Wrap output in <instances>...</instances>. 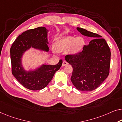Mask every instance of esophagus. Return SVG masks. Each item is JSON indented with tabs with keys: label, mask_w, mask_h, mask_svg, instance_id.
<instances>
[{
	"label": "esophagus",
	"mask_w": 122,
	"mask_h": 122,
	"mask_svg": "<svg viewBox=\"0 0 122 122\" xmlns=\"http://www.w3.org/2000/svg\"><path fill=\"white\" fill-rule=\"evenodd\" d=\"M68 64V63L66 61H63V62H62V66H66V65H67Z\"/></svg>",
	"instance_id": "obj_1"
}]
</instances>
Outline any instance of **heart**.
Returning a JSON list of instances; mask_svg holds the SVG:
<instances>
[{"label":"heart","instance_id":"b5f03b06","mask_svg":"<svg viewBox=\"0 0 122 122\" xmlns=\"http://www.w3.org/2000/svg\"><path fill=\"white\" fill-rule=\"evenodd\" d=\"M84 44V40L83 38L68 36L56 41L55 48L58 51H63L68 49L69 54H74L81 50Z\"/></svg>","mask_w":122,"mask_h":122}]
</instances>
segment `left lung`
Segmentation results:
<instances>
[{"label":"left lung","mask_w":122,"mask_h":122,"mask_svg":"<svg viewBox=\"0 0 122 122\" xmlns=\"http://www.w3.org/2000/svg\"><path fill=\"white\" fill-rule=\"evenodd\" d=\"M81 34L94 38L81 51L65 56L73 67L71 80L78 90L89 92L96 89L107 78L110 73L111 51L101 36L77 27Z\"/></svg>","instance_id":"left-lung-1"}]
</instances>
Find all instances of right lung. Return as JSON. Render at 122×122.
<instances>
[{
    "mask_svg": "<svg viewBox=\"0 0 122 122\" xmlns=\"http://www.w3.org/2000/svg\"><path fill=\"white\" fill-rule=\"evenodd\" d=\"M48 30L45 27L27 30L18 37L10 48L12 74L25 88L32 90H41L51 81L55 72L60 68L62 60L55 65H43L35 71L27 72L22 66L23 54L30 48L49 51Z\"/></svg>",
    "mask_w": 122,
    "mask_h": 122,
    "instance_id": "1",
    "label": "right lung"
}]
</instances>
